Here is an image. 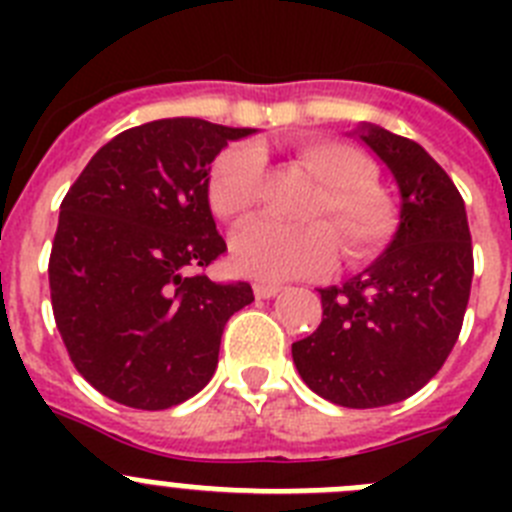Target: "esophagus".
<instances>
[{
	"label": "esophagus",
	"mask_w": 512,
	"mask_h": 512,
	"mask_svg": "<svg viewBox=\"0 0 512 512\" xmlns=\"http://www.w3.org/2000/svg\"><path fill=\"white\" fill-rule=\"evenodd\" d=\"M279 284H271V282H256L253 284V295L259 297V300H269V297H274L279 292Z\"/></svg>",
	"instance_id": "34e87169"
}]
</instances>
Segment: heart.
I'll return each instance as SVG.
<instances>
[{
    "label": "heart",
    "instance_id": "1",
    "mask_svg": "<svg viewBox=\"0 0 512 512\" xmlns=\"http://www.w3.org/2000/svg\"><path fill=\"white\" fill-rule=\"evenodd\" d=\"M295 161L318 179L305 217L312 223L282 225L253 220L230 243L233 264L261 279L318 274L336 256V238L346 259H366L390 243L395 212L372 184V166L356 148L328 138L295 146ZM266 158L256 146H233L215 158L207 176V205L217 220L243 223L261 200Z\"/></svg>",
    "mask_w": 512,
    "mask_h": 512
}]
</instances>
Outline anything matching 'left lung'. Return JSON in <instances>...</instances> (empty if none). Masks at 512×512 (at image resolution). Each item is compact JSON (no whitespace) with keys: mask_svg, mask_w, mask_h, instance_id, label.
I'll return each instance as SVG.
<instances>
[{"mask_svg":"<svg viewBox=\"0 0 512 512\" xmlns=\"http://www.w3.org/2000/svg\"><path fill=\"white\" fill-rule=\"evenodd\" d=\"M366 146L400 187V228L369 269L320 289L318 330L292 343L312 392L343 408L415 395L449 359L472 289L467 210L451 176L410 138L366 125Z\"/></svg>","mask_w":512,"mask_h":512,"instance_id":"obj_1","label":"left lung"}]
</instances>
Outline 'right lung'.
I'll list each match as a JSON object with an SVG mask.
<instances>
[{"mask_svg":"<svg viewBox=\"0 0 512 512\" xmlns=\"http://www.w3.org/2000/svg\"><path fill=\"white\" fill-rule=\"evenodd\" d=\"M251 128L171 117L99 148L61 202L48 282L76 372L138 410L189 400L215 374L220 336L253 302L248 282H212L228 246L207 205L215 156Z\"/></svg>","mask_w":512,"mask_h":512,"instance_id":"obj_1","label":"right lung"}]
</instances>
